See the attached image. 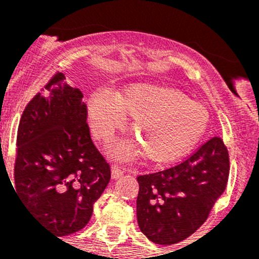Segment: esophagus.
<instances>
[{"instance_id": "1", "label": "esophagus", "mask_w": 259, "mask_h": 259, "mask_svg": "<svg viewBox=\"0 0 259 259\" xmlns=\"http://www.w3.org/2000/svg\"><path fill=\"white\" fill-rule=\"evenodd\" d=\"M111 175H112V179H113V180L118 179V178L123 175V171H121L120 169L117 167V165H112V168H111Z\"/></svg>"}]
</instances>
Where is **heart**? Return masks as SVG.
Instances as JSON below:
<instances>
[{"label":"heart","mask_w":259,"mask_h":259,"mask_svg":"<svg viewBox=\"0 0 259 259\" xmlns=\"http://www.w3.org/2000/svg\"><path fill=\"white\" fill-rule=\"evenodd\" d=\"M124 114L133 117L132 132L140 148L132 141L113 145L109 152L120 160L135 158L140 150L145 158L157 163L179 158L200 140L208 123V112L201 103L167 86L136 84L115 96L96 91L89 97V125L99 140H111L123 126Z\"/></svg>","instance_id":"obj_1"}]
</instances>
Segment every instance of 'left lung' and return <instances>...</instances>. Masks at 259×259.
Segmentation results:
<instances>
[{"mask_svg": "<svg viewBox=\"0 0 259 259\" xmlns=\"http://www.w3.org/2000/svg\"><path fill=\"white\" fill-rule=\"evenodd\" d=\"M229 178V153L212 138L189 158L164 170L138 177L140 230L157 245H173L206 222Z\"/></svg>", "mask_w": 259, "mask_h": 259, "instance_id": "obj_1", "label": "left lung"}]
</instances>
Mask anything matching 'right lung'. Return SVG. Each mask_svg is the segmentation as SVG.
I'll list each match as a JSON object with an SVG mask.
<instances>
[{
    "label": "right lung",
    "instance_id": "right-lung-1",
    "mask_svg": "<svg viewBox=\"0 0 259 259\" xmlns=\"http://www.w3.org/2000/svg\"><path fill=\"white\" fill-rule=\"evenodd\" d=\"M82 94L57 73L20 118L14 187L22 204L56 234L88 224L111 168L92 142Z\"/></svg>",
    "mask_w": 259,
    "mask_h": 259
}]
</instances>
